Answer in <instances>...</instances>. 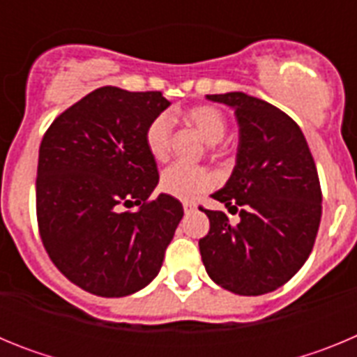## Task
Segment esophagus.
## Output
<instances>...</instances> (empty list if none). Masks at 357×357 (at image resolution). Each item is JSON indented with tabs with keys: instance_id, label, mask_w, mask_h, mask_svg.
Instances as JSON below:
<instances>
[{
	"instance_id": "34e87169",
	"label": "esophagus",
	"mask_w": 357,
	"mask_h": 357,
	"mask_svg": "<svg viewBox=\"0 0 357 357\" xmlns=\"http://www.w3.org/2000/svg\"><path fill=\"white\" fill-rule=\"evenodd\" d=\"M182 207H184V213H185V214L193 213V211L197 209V206H195L193 202H184V204H182Z\"/></svg>"
}]
</instances>
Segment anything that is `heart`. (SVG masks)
I'll return each instance as SVG.
<instances>
[{"label":"heart","instance_id":"heart-1","mask_svg":"<svg viewBox=\"0 0 357 357\" xmlns=\"http://www.w3.org/2000/svg\"><path fill=\"white\" fill-rule=\"evenodd\" d=\"M184 119L193 125L198 134L209 143V153L216 155L214 143H220L227 132V118L222 110L214 105H195L184 110ZM173 121L169 114L155 116L148 123L144 130V144L151 159L164 162L169 155V144H172ZM214 176L204 166H188V164H172L164 169L160 175V189L166 195H172L181 200H191L200 193L213 188Z\"/></svg>","mask_w":357,"mask_h":357}]
</instances>
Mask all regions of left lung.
<instances>
[{"instance_id":"left-lung-1","label":"left lung","mask_w":357,"mask_h":357,"mask_svg":"<svg viewBox=\"0 0 357 357\" xmlns=\"http://www.w3.org/2000/svg\"><path fill=\"white\" fill-rule=\"evenodd\" d=\"M207 98L238 118L234 172L213 198L239 213V223L200 207L211 223L198 241L202 261L218 286L264 295L286 284L313 250L321 218L317 166L301 127L272 103L245 93Z\"/></svg>"}]
</instances>
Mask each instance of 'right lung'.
Instances as JSON below:
<instances>
[{
  "instance_id": "obj_1",
  "label": "right lung",
  "mask_w": 357,
  "mask_h": 357,
  "mask_svg": "<svg viewBox=\"0 0 357 357\" xmlns=\"http://www.w3.org/2000/svg\"><path fill=\"white\" fill-rule=\"evenodd\" d=\"M168 107L160 91L105 85L44 134L36 182L40 239L53 264L93 295L127 296L150 284L184 216L176 198H150L159 172L144 130ZM132 205L140 209H126Z\"/></svg>"
}]
</instances>
